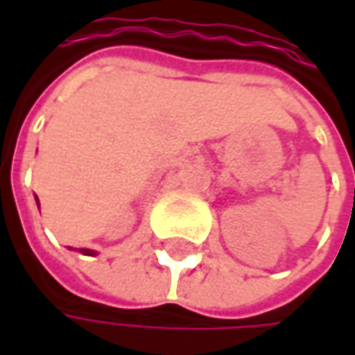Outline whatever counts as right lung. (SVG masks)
Instances as JSON below:
<instances>
[{
  "instance_id": "right-lung-1",
  "label": "right lung",
  "mask_w": 355,
  "mask_h": 355,
  "mask_svg": "<svg viewBox=\"0 0 355 355\" xmlns=\"http://www.w3.org/2000/svg\"><path fill=\"white\" fill-rule=\"evenodd\" d=\"M80 250H82L84 254H96V252H94V250H90V248H80Z\"/></svg>"
}]
</instances>
